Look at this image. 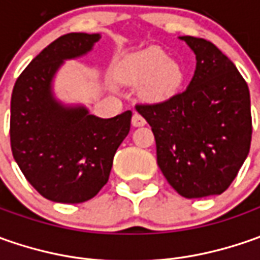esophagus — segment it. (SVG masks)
Masks as SVG:
<instances>
[{"mask_svg": "<svg viewBox=\"0 0 260 260\" xmlns=\"http://www.w3.org/2000/svg\"><path fill=\"white\" fill-rule=\"evenodd\" d=\"M132 124L135 125V127H140V125L146 124V120L143 118V115L142 114L135 113V114H133V117H132Z\"/></svg>", "mask_w": 260, "mask_h": 260, "instance_id": "1", "label": "esophagus"}]
</instances>
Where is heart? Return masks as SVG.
I'll list each match as a JSON object with an SVG mask.
<instances>
[{
	"label": "heart",
	"mask_w": 260,
	"mask_h": 260,
	"mask_svg": "<svg viewBox=\"0 0 260 260\" xmlns=\"http://www.w3.org/2000/svg\"><path fill=\"white\" fill-rule=\"evenodd\" d=\"M118 75L130 82H143L150 100H166L179 91L184 82L181 66L169 60L160 47H149L128 56L118 69Z\"/></svg>",
	"instance_id": "1"
}]
</instances>
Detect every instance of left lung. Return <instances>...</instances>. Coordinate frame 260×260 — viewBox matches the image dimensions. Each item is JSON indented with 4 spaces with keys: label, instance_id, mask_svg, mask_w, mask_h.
<instances>
[{
    "label": "left lung",
    "instance_id": "1",
    "mask_svg": "<svg viewBox=\"0 0 260 260\" xmlns=\"http://www.w3.org/2000/svg\"><path fill=\"white\" fill-rule=\"evenodd\" d=\"M197 55L188 88L160 103L137 104L152 127L157 165L185 198L223 194L252 142L250 94L235 63L211 42L182 36Z\"/></svg>",
    "mask_w": 260,
    "mask_h": 260
}]
</instances>
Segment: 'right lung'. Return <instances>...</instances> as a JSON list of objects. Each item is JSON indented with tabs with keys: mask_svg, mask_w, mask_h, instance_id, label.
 I'll use <instances>...</instances> for the list:
<instances>
[{
	"mask_svg": "<svg viewBox=\"0 0 260 260\" xmlns=\"http://www.w3.org/2000/svg\"><path fill=\"white\" fill-rule=\"evenodd\" d=\"M98 39L88 33L60 36L28 63L13 88V156L36 191L55 203L94 198L107 184L115 152L130 132V110L98 118L81 107L65 108L52 96L50 82L62 60L85 55Z\"/></svg>",
	"mask_w": 260,
	"mask_h": 260,
	"instance_id": "1",
	"label": "right lung"
}]
</instances>
